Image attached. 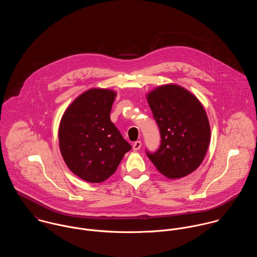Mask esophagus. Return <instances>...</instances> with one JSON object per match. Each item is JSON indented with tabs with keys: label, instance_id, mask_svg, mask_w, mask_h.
Returning <instances> with one entry per match:
<instances>
[{
	"label": "esophagus",
	"instance_id": "34e87169",
	"mask_svg": "<svg viewBox=\"0 0 257 257\" xmlns=\"http://www.w3.org/2000/svg\"><path fill=\"white\" fill-rule=\"evenodd\" d=\"M141 147H142V143H141V141H136V142L133 144V150H134V151L140 150Z\"/></svg>",
	"mask_w": 257,
	"mask_h": 257
}]
</instances>
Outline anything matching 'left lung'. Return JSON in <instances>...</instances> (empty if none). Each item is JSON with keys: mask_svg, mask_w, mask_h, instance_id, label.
I'll return each instance as SVG.
<instances>
[{"mask_svg": "<svg viewBox=\"0 0 257 257\" xmlns=\"http://www.w3.org/2000/svg\"><path fill=\"white\" fill-rule=\"evenodd\" d=\"M147 100L162 139L157 152H147L157 170L175 179L198 169L211 140L209 120L198 98L170 84L149 92Z\"/></svg>", "mask_w": 257, "mask_h": 257, "instance_id": "left-lung-1", "label": "left lung"}]
</instances>
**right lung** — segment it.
<instances>
[{
    "instance_id": "1",
    "label": "right lung",
    "mask_w": 257,
    "mask_h": 257,
    "mask_svg": "<svg viewBox=\"0 0 257 257\" xmlns=\"http://www.w3.org/2000/svg\"><path fill=\"white\" fill-rule=\"evenodd\" d=\"M115 96L107 88H90L69 105L60 122L61 155L70 171L87 182L106 180L132 148L110 120Z\"/></svg>"
}]
</instances>
